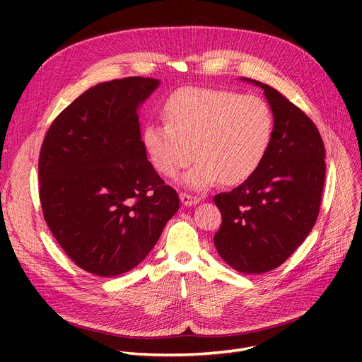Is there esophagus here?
Instances as JSON below:
<instances>
[{"instance_id":"obj_1","label":"esophagus","mask_w":362,"mask_h":362,"mask_svg":"<svg viewBox=\"0 0 362 362\" xmlns=\"http://www.w3.org/2000/svg\"><path fill=\"white\" fill-rule=\"evenodd\" d=\"M180 201L183 205H194V204H198L201 199L195 195H191V194H186V192H182L180 194Z\"/></svg>"}]
</instances>
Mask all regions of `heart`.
I'll return each mask as SVG.
<instances>
[{
	"mask_svg": "<svg viewBox=\"0 0 362 362\" xmlns=\"http://www.w3.org/2000/svg\"><path fill=\"white\" fill-rule=\"evenodd\" d=\"M163 124L145 126L142 141L158 173L175 179L194 158L183 182L194 191L220 179L235 185L251 177L270 148L274 117L257 95L226 89L182 88L165 100Z\"/></svg>",
	"mask_w": 362,
	"mask_h": 362,
	"instance_id": "heart-1",
	"label": "heart"
}]
</instances>
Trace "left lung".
<instances>
[{"instance_id":"obj_1","label":"left lung","mask_w":362,"mask_h":362,"mask_svg":"<svg viewBox=\"0 0 362 362\" xmlns=\"http://www.w3.org/2000/svg\"><path fill=\"white\" fill-rule=\"evenodd\" d=\"M243 81L264 89L274 132L255 173L214 197L221 213L214 245L236 272L261 274L286 261L314 227L326 179V148L314 122L283 93Z\"/></svg>"}]
</instances>
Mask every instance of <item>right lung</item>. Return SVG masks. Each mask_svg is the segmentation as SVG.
I'll return each mask as SVG.
<instances>
[{
    "mask_svg": "<svg viewBox=\"0 0 362 362\" xmlns=\"http://www.w3.org/2000/svg\"><path fill=\"white\" fill-rule=\"evenodd\" d=\"M157 86L132 76L89 88L55 117L41 146L44 218L67 257L95 276L135 269L179 210L141 141L136 110Z\"/></svg>",
    "mask_w": 362,
    "mask_h": 362,
    "instance_id": "obj_1",
    "label": "right lung"
}]
</instances>
